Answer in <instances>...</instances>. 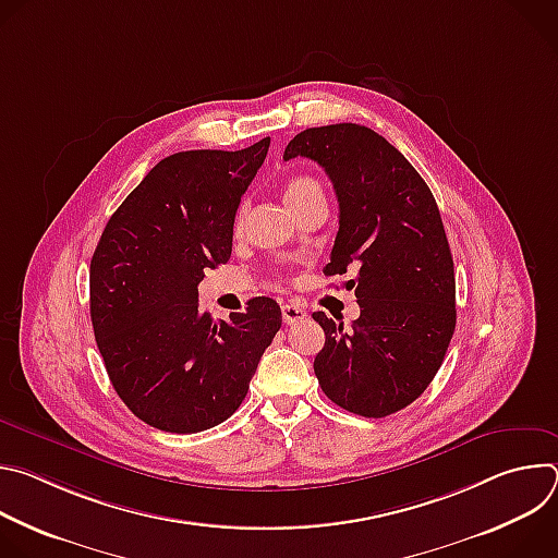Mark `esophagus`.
<instances>
[{
  "instance_id": "34e87169",
  "label": "esophagus",
  "mask_w": 558,
  "mask_h": 558,
  "mask_svg": "<svg viewBox=\"0 0 558 558\" xmlns=\"http://www.w3.org/2000/svg\"><path fill=\"white\" fill-rule=\"evenodd\" d=\"M304 317H306V311L302 306L291 304V302L282 304V320H284V325H295V323L304 320Z\"/></svg>"
}]
</instances>
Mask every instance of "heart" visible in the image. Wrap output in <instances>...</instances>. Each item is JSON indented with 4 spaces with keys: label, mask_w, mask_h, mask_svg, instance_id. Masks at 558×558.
<instances>
[{
    "label": "heart",
    "mask_w": 558,
    "mask_h": 558,
    "mask_svg": "<svg viewBox=\"0 0 558 558\" xmlns=\"http://www.w3.org/2000/svg\"><path fill=\"white\" fill-rule=\"evenodd\" d=\"M313 196H325L323 192V185L317 183L313 177H306V174H293L284 181V201L289 207H295ZM245 205L238 207V214H235V227L243 225V218H245Z\"/></svg>",
    "instance_id": "obj_1"
}]
</instances>
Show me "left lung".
Returning <instances> with one entry per match:
<instances>
[{
  "instance_id": "left-lung-1",
  "label": "left lung",
  "mask_w": 558,
  "mask_h": 558,
  "mask_svg": "<svg viewBox=\"0 0 558 558\" xmlns=\"http://www.w3.org/2000/svg\"><path fill=\"white\" fill-rule=\"evenodd\" d=\"M295 156L325 168L340 203L325 274L357 269L349 282L360 317L349 329L313 313L327 336L315 377L349 413L392 415L428 388L454 333V267L437 203L404 154L357 123L295 134L284 161Z\"/></svg>"
}]
</instances>
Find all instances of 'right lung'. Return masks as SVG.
<instances>
[{"label":"right lung","mask_w":558,"mask_h":558,"mask_svg":"<svg viewBox=\"0 0 558 558\" xmlns=\"http://www.w3.org/2000/svg\"><path fill=\"white\" fill-rule=\"evenodd\" d=\"M271 138L156 163L108 220L90 260V317L108 377L145 424L190 435L243 404L282 325L276 300L214 323L198 282L231 256L235 209Z\"/></svg>","instance_id":"add662e5"}]
</instances>
